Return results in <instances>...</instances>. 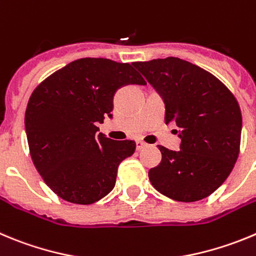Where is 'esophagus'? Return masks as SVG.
Here are the masks:
<instances>
[{
    "label": "esophagus",
    "mask_w": 256,
    "mask_h": 256,
    "mask_svg": "<svg viewBox=\"0 0 256 256\" xmlns=\"http://www.w3.org/2000/svg\"><path fill=\"white\" fill-rule=\"evenodd\" d=\"M146 146H147V144H144V142H142V140H137V144H136V147H137L138 151H140V150L144 148Z\"/></svg>",
    "instance_id": "34e87169"
}]
</instances>
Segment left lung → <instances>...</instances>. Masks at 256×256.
<instances>
[{
    "label": "left lung",
    "mask_w": 256,
    "mask_h": 256,
    "mask_svg": "<svg viewBox=\"0 0 256 256\" xmlns=\"http://www.w3.org/2000/svg\"><path fill=\"white\" fill-rule=\"evenodd\" d=\"M133 66L161 94L166 124H176L182 138L178 152L158 146L162 160L148 171L150 182L174 200L207 198L228 178L240 154L242 118L238 100L217 77L180 58Z\"/></svg>",
    "instance_id": "8db88e82"
}]
</instances>
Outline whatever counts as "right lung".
Masks as SVG:
<instances>
[{
  "mask_svg": "<svg viewBox=\"0 0 256 256\" xmlns=\"http://www.w3.org/2000/svg\"><path fill=\"white\" fill-rule=\"evenodd\" d=\"M128 84L146 85L130 63L81 58L32 91L25 112L30 156L60 198L92 204L112 192L119 164L134 154V140H110L96 126L112 116L114 94Z\"/></svg>",
  "mask_w": 256,
  "mask_h": 256,
  "instance_id": "add662e5",
  "label": "right lung"
}]
</instances>
